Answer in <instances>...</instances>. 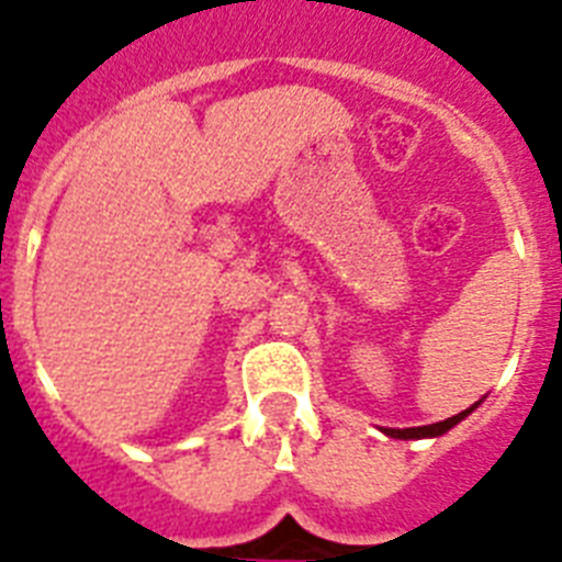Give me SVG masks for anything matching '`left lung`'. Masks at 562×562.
I'll return each mask as SVG.
<instances>
[{"instance_id":"obj_1","label":"left lung","mask_w":562,"mask_h":562,"mask_svg":"<svg viewBox=\"0 0 562 562\" xmlns=\"http://www.w3.org/2000/svg\"><path fill=\"white\" fill-rule=\"evenodd\" d=\"M480 405H482V398L468 407V411H462V414L451 416V419L434 422V425H419V428H382V434L391 439H437V437H442V434H448L451 428H457L459 422L465 419L468 414H474Z\"/></svg>"}]
</instances>
